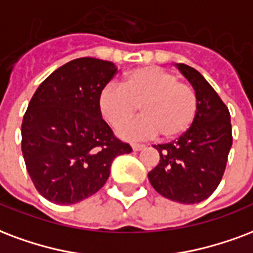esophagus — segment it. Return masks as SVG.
I'll list each match as a JSON object with an SVG mask.
<instances>
[{
  "instance_id": "obj_1",
  "label": "esophagus",
  "mask_w": 253,
  "mask_h": 253,
  "mask_svg": "<svg viewBox=\"0 0 253 253\" xmlns=\"http://www.w3.org/2000/svg\"><path fill=\"white\" fill-rule=\"evenodd\" d=\"M131 148H132L134 151H142V150H144V148H146V146H144V144L134 143V144H131Z\"/></svg>"
}]
</instances>
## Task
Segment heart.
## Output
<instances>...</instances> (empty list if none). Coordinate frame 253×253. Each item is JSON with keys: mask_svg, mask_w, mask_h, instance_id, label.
Instances as JSON below:
<instances>
[{"mask_svg": "<svg viewBox=\"0 0 253 253\" xmlns=\"http://www.w3.org/2000/svg\"><path fill=\"white\" fill-rule=\"evenodd\" d=\"M141 107L144 117L121 127L118 135L126 140L154 138L172 139L191 127L198 101L188 84L178 82L169 71L158 66H142L127 71L122 86L106 84L98 95L102 118L119 127Z\"/></svg>", "mask_w": 253, "mask_h": 253, "instance_id": "1", "label": "heart"}]
</instances>
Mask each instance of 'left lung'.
<instances>
[{
  "instance_id": "8db88e82",
  "label": "left lung",
  "mask_w": 253,
  "mask_h": 253,
  "mask_svg": "<svg viewBox=\"0 0 253 253\" xmlns=\"http://www.w3.org/2000/svg\"><path fill=\"white\" fill-rule=\"evenodd\" d=\"M175 66L195 91L196 117L178 140L155 146L161 159L148 180L167 199L195 204L207 199L223 178L232 146L231 115L199 71L184 63Z\"/></svg>"
}]
</instances>
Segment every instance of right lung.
Listing matches in <instances>:
<instances>
[{"mask_svg": "<svg viewBox=\"0 0 253 253\" xmlns=\"http://www.w3.org/2000/svg\"><path fill=\"white\" fill-rule=\"evenodd\" d=\"M118 67L78 58L42 82L24 115L22 154L37 191L55 204H75L99 191L114 159L131 147L114 136L98 95Z\"/></svg>", "mask_w": 253, "mask_h": 253, "instance_id": "right-lung-1", "label": "right lung"}]
</instances>
